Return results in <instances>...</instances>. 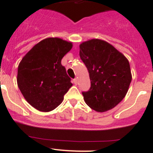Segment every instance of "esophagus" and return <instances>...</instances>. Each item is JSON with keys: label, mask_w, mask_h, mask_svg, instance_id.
Masks as SVG:
<instances>
[{"label": "esophagus", "mask_w": 153, "mask_h": 153, "mask_svg": "<svg viewBox=\"0 0 153 153\" xmlns=\"http://www.w3.org/2000/svg\"><path fill=\"white\" fill-rule=\"evenodd\" d=\"M73 83L75 84V85H77V84H78V80H77V78L73 79Z\"/></svg>", "instance_id": "obj_1"}]
</instances>
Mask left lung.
<instances>
[{
    "label": "left lung",
    "mask_w": 153,
    "mask_h": 153,
    "mask_svg": "<svg viewBox=\"0 0 153 153\" xmlns=\"http://www.w3.org/2000/svg\"><path fill=\"white\" fill-rule=\"evenodd\" d=\"M79 54L91 84L88 91L82 92L84 102L98 112L114 108L125 97L131 81L128 60L111 44L98 39L82 42Z\"/></svg>",
    "instance_id": "8db88e82"
}]
</instances>
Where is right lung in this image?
<instances>
[{"label":"right lung","mask_w":153,"mask_h":153,"mask_svg":"<svg viewBox=\"0 0 153 153\" xmlns=\"http://www.w3.org/2000/svg\"><path fill=\"white\" fill-rule=\"evenodd\" d=\"M72 42L47 38L34 45L18 67L17 84L27 102L38 111L48 112L63 102L72 86L61 60Z\"/></svg>","instance_id":"obj_1"}]
</instances>
